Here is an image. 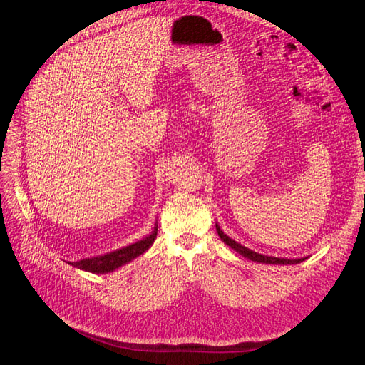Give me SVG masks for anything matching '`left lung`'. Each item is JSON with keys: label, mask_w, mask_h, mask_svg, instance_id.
Segmentation results:
<instances>
[{"label": "left lung", "mask_w": 365, "mask_h": 365, "mask_svg": "<svg viewBox=\"0 0 365 365\" xmlns=\"http://www.w3.org/2000/svg\"><path fill=\"white\" fill-rule=\"evenodd\" d=\"M215 229H217V233L218 237L222 238V241L225 244H227L230 249H233L235 252H238L241 256L250 259L253 262H257V264H269V265H295V264H301L302 260H305L307 257H301V259H284V257H274V256H265V255H260V253H256L250 249H247V247H244L242 244L237 242L235 240H232L230 237H227L226 233L220 229V226H218L215 223Z\"/></svg>", "instance_id": "8db88e82"}]
</instances>
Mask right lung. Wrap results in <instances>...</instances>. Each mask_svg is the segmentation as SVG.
<instances>
[{
    "label": "right lung",
    "mask_w": 365,
    "mask_h": 365,
    "mask_svg": "<svg viewBox=\"0 0 365 365\" xmlns=\"http://www.w3.org/2000/svg\"><path fill=\"white\" fill-rule=\"evenodd\" d=\"M155 237H157V223L154 226V230L150 233L148 237H145L143 240H139L133 244L123 247V249L109 252L106 255L94 256V257H85V259L78 260V262H68V265L75 267L78 269L94 272V274L112 272V271L118 269L120 267L128 264V262H132L133 259H136L138 256H140V255L147 252L150 247L153 245Z\"/></svg>",
    "instance_id": "right-lung-1"
}]
</instances>
